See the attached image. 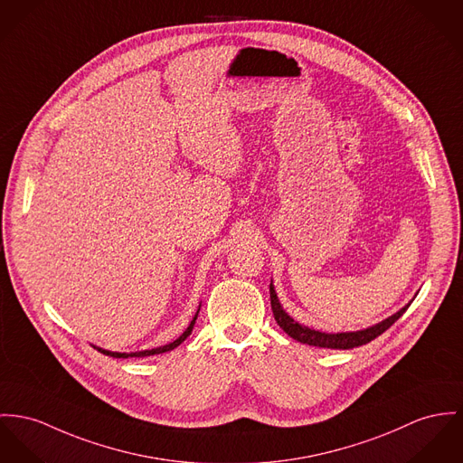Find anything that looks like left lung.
<instances>
[{
  "label": "left lung",
  "instance_id": "obj_1",
  "mask_svg": "<svg viewBox=\"0 0 463 463\" xmlns=\"http://www.w3.org/2000/svg\"><path fill=\"white\" fill-rule=\"evenodd\" d=\"M269 299H271V310H273V316L275 320L279 322V326L284 329L285 333L301 342V344H307V345H314V347H324V349H353V347H359V345H364L368 342H372L373 338H377L379 335H383L386 329H390L392 324L396 320L400 319L403 316V312L409 308L403 307L400 312H396L392 317H388L368 329H363V331H354V333H320L316 329H310V327H305L298 322L290 319L284 312V308L280 307L279 303V298H277V292H275V287L273 284L269 285Z\"/></svg>",
  "mask_w": 463,
  "mask_h": 463
}]
</instances>
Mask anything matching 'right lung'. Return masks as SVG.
Returning <instances> with one entry per match:
<instances>
[{"label":"right lung","mask_w":463,"mask_h":463,"mask_svg":"<svg viewBox=\"0 0 463 463\" xmlns=\"http://www.w3.org/2000/svg\"><path fill=\"white\" fill-rule=\"evenodd\" d=\"M195 319H197V316L194 317V320L190 322V326L184 329V333L176 338L175 342H171V344H167V345H162V347H156V349H151V351H141V353H130V354H127V353H109V351H104V349H99V353H102V354H107V356L112 357H144V356H153V354H162V353H167V351H173V349H176L181 342H184L188 336H190V333H192V329H194V324H195Z\"/></svg>","instance_id":"1"}]
</instances>
